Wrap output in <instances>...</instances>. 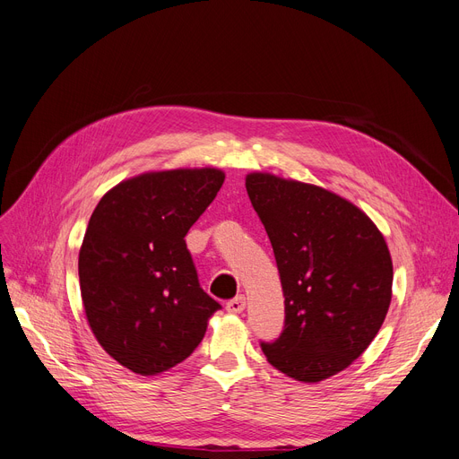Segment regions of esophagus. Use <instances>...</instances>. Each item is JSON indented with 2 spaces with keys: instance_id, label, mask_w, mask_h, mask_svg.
<instances>
[{
  "instance_id": "esophagus-1",
  "label": "esophagus",
  "mask_w": 459,
  "mask_h": 459,
  "mask_svg": "<svg viewBox=\"0 0 459 459\" xmlns=\"http://www.w3.org/2000/svg\"><path fill=\"white\" fill-rule=\"evenodd\" d=\"M245 307H247V299H245V295H237L235 299L228 300V304H226V310H228L230 314H241V312L245 310Z\"/></svg>"
}]
</instances>
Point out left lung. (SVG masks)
<instances>
[{"mask_svg": "<svg viewBox=\"0 0 459 459\" xmlns=\"http://www.w3.org/2000/svg\"><path fill=\"white\" fill-rule=\"evenodd\" d=\"M247 192L286 297L283 331L261 349L281 374L323 381L359 359L381 329L392 297L388 247L359 207L321 186L250 173Z\"/></svg>", "mask_w": 459, "mask_h": 459, "instance_id": "obj_1", "label": "left lung"}]
</instances>
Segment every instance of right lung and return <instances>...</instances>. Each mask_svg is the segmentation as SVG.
<instances>
[{"label": "right lung", "mask_w": 459, "mask_h": 459, "mask_svg": "<svg viewBox=\"0 0 459 459\" xmlns=\"http://www.w3.org/2000/svg\"><path fill=\"white\" fill-rule=\"evenodd\" d=\"M214 168L143 173L102 195L78 257L87 321L104 351L140 376L183 362L222 307L198 280L185 235L216 198Z\"/></svg>", "instance_id": "add662e5"}]
</instances>
